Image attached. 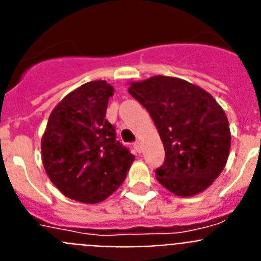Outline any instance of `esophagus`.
<instances>
[{
	"label": "esophagus",
	"mask_w": 261,
	"mask_h": 261,
	"mask_svg": "<svg viewBox=\"0 0 261 261\" xmlns=\"http://www.w3.org/2000/svg\"><path fill=\"white\" fill-rule=\"evenodd\" d=\"M133 147H135V150L137 151V153H141L142 151V147H141V144L138 141H136L135 144H133Z\"/></svg>",
	"instance_id": "obj_1"
}]
</instances>
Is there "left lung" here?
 <instances>
[{
  "label": "left lung",
  "instance_id": "1",
  "mask_svg": "<svg viewBox=\"0 0 261 261\" xmlns=\"http://www.w3.org/2000/svg\"><path fill=\"white\" fill-rule=\"evenodd\" d=\"M128 91L146 108L165 146L156 180L181 197L206 190L222 172L231 144L222 107L201 87L166 75L133 82Z\"/></svg>",
  "mask_w": 261,
  "mask_h": 261
}]
</instances>
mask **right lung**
<instances>
[{"label":"right lung","mask_w":261,"mask_h":261,"mask_svg":"<svg viewBox=\"0 0 261 261\" xmlns=\"http://www.w3.org/2000/svg\"><path fill=\"white\" fill-rule=\"evenodd\" d=\"M114 87L91 81L71 91L52 111L41 138L43 165L66 197L96 204L121 186L135 155L116 140L106 119Z\"/></svg>","instance_id":"1"}]
</instances>
